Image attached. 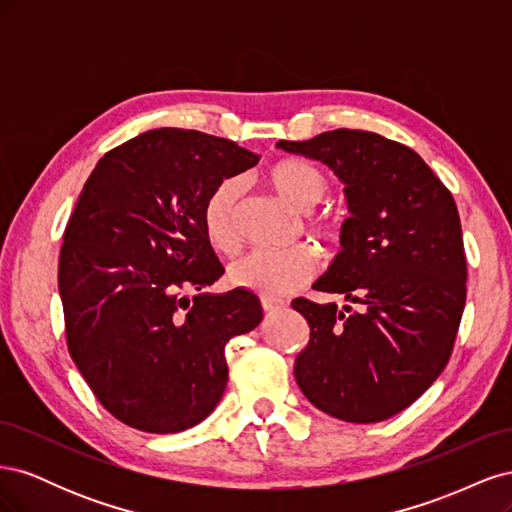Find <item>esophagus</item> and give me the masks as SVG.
Listing matches in <instances>:
<instances>
[{
  "mask_svg": "<svg viewBox=\"0 0 512 512\" xmlns=\"http://www.w3.org/2000/svg\"><path fill=\"white\" fill-rule=\"evenodd\" d=\"M260 303H262V309H265V314H277V312H282V309H286V305H288L286 301L273 299V297H262Z\"/></svg>",
  "mask_w": 512,
  "mask_h": 512,
  "instance_id": "esophagus-1",
  "label": "esophagus"
}]
</instances>
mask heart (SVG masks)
I'll list each match as a JSON object with an SVG mask.
<instances>
[{
  "label": "heart",
  "instance_id": "1",
  "mask_svg": "<svg viewBox=\"0 0 512 512\" xmlns=\"http://www.w3.org/2000/svg\"><path fill=\"white\" fill-rule=\"evenodd\" d=\"M267 181L277 196L294 209H309L327 192V177L320 168L303 160H282L267 170ZM241 181L224 179L209 192L203 205V230L209 245L220 254L239 247V203ZM314 235L337 241L339 224L331 218H312ZM318 269V254L312 245H294L288 250H254L235 260L228 269L232 286L252 290L265 297H284L301 288Z\"/></svg>",
  "mask_w": 512,
  "mask_h": 512
}]
</instances>
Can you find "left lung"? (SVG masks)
Returning a JSON list of instances; mask_svg holds the SVG:
<instances>
[{"label":"left lung","mask_w":512,"mask_h":512,"mask_svg":"<svg viewBox=\"0 0 512 512\" xmlns=\"http://www.w3.org/2000/svg\"><path fill=\"white\" fill-rule=\"evenodd\" d=\"M277 147L327 164L344 183V250L314 288L361 305L344 314L335 303L292 301L309 324L294 378L339 421H384L451 359L468 277L453 194L416 151L374 132L339 128Z\"/></svg>","instance_id":"8db88e82"}]
</instances>
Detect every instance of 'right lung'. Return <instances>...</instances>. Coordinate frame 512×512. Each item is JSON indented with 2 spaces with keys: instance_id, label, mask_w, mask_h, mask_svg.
<instances>
[{
  "instance_id": "add662e5",
  "label": "right lung",
  "mask_w": 512,
  "mask_h": 512,
  "mask_svg": "<svg viewBox=\"0 0 512 512\" xmlns=\"http://www.w3.org/2000/svg\"><path fill=\"white\" fill-rule=\"evenodd\" d=\"M260 156L228 138L160 128L111 149L76 200L59 254L74 365L121 423L177 433L205 421L228 382L224 348L262 320L256 294H209L224 275L203 205ZM188 289H200L192 300Z\"/></svg>"
}]
</instances>
